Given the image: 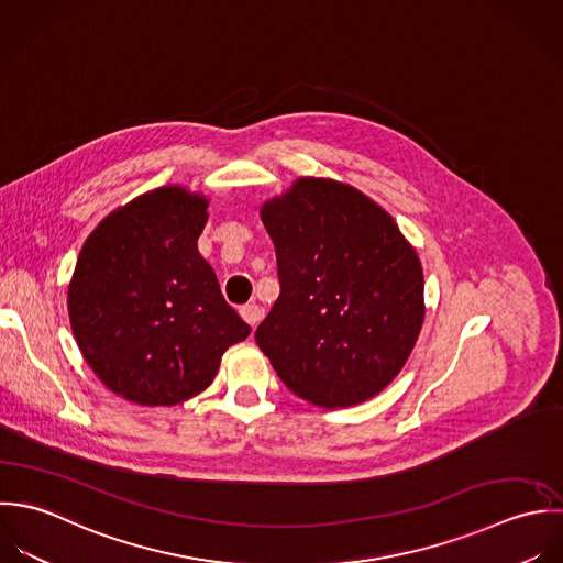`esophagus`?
Instances as JSON below:
<instances>
[{"label":"esophagus","instance_id":"1","mask_svg":"<svg viewBox=\"0 0 563 563\" xmlns=\"http://www.w3.org/2000/svg\"><path fill=\"white\" fill-rule=\"evenodd\" d=\"M241 318H243V322L250 327V329H256L258 327V322H261V309L256 307V305H245V307H241Z\"/></svg>","mask_w":563,"mask_h":563}]
</instances>
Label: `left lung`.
<instances>
[{"label":"left lung","instance_id":"1","mask_svg":"<svg viewBox=\"0 0 563 563\" xmlns=\"http://www.w3.org/2000/svg\"><path fill=\"white\" fill-rule=\"evenodd\" d=\"M261 220L280 296L254 339L280 380L327 409L383 391L424 322L413 245L376 202L329 178H298L261 207Z\"/></svg>","mask_w":563,"mask_h":563}]
</instances>
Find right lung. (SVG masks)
I'll return each mask as SVG.
<instances>
[{"mask_svg":"<svg viewBox=\"0 0 563 563\" xmlns=\"http://www.w3.org/2000/svg\"><path fill=\"white\" fill-rule=\"evenodd\" d=\"M209 200L161 187L113 211L85 241L67 294L76 343L130 402L178 405L205 391L250 327L198 252Z\"/></svg>","mask_w":563,"mask_h":563,"instance_id":"add662e5","label":"right lung"}]
</instances>
